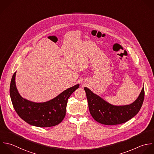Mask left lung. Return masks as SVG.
Returning <instances> with one entry per match:
<instances>
[{
    "label": "left lung",
    "instance_id": "left-lung-1",
    "mask_svg": "<svg viewBox=\"0 0 154 154\" xmlns=\"http://www.w3.org/2000/svg\"><path fill=\"white\" fill-rule=\"evenodd\" d=\"M84 89L91 116L97 122L104 125H118L131 119L139 113L145 97L143 87L138 98L133 103L115 106L109 103L88 88L85 87Z\"/></svg>",
    "mask_w": 154,
    "mask_h": 154
}]
</instances>
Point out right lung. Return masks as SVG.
<instances>
[{
	"label": "right lung",
	"mask_w": 154,
	"mask_h": 154,
	"mask_svg": "<svg viewBox=\"0 0 154 154\" xmlns=\"http://www.w3.org/2000/svg\"><path fill=\"white\" fill-rule=\"evenodd\" d=\"M16 72L10 84V97L18 115L27 124L38 127H50L60 124L66 114L68 99L79 88V84L71 87L55 98L44 103H35L23 98L15 85Z\"/></svg>",
	"instance_id": "right-lung-1"
}]
</instances>
